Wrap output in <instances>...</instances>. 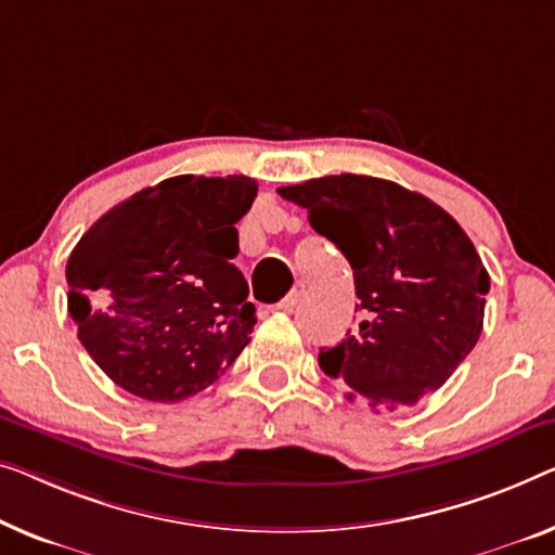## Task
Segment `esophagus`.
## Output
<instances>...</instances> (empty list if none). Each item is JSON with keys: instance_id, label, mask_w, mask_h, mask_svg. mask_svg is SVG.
Listing matches in <instances>:
<instances>
[{"instance_id": "esophagus-1", "label": "esophagus", "mask_w": 555, "mask_h": 555, "mask_svg": "<svg viewBox=\"0 0 555 555\" xmlns=\"http://www.w3.org/2000/svg\"><path fill=\"white\" fill-rule=\"evenodd\" d=\"M304 294H306V286L304 284H296L292 292H288V296L281 304H276V309L279 311H294L296 306L301 304V299H304Z\"/></svg>"}]
</instances>
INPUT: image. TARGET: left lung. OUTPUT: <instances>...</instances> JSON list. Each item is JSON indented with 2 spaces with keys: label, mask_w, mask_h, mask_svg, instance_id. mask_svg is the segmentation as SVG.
Wrapping results in <instances>:
<instances>
[{
  "label": "left lung",
  "mask_w": 555,
  "mask_h": 555,
  "mask_svg": "<svg viewBox=\"0 0 555 555\" xmlns=\"http://www.w3.org/2000/svg\"><path fill=\"white\" fill-rule=\"evenodd\" d=\"M353 269L363 313L319 366L349 401L413 406L474 351L491 279L459 221L396 181L338 173L281 186Z\"/></svg>",
  "instance_id": "obj_1"
}]
</instances>
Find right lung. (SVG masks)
<instances>
[{"label":"right lung","instance_id":"obj_1","mask_svg":"<svg viewBox=\"0 0 555 555\" xmlns=\"http://www.w3.org/2000/svg\"><path fill=\"white\" fill-rule=\"evenodd\" d=\"M249 177H171L96 219L66 261L69 317L96 366L139 399L173 403L217 382L256 324L236 269Z\"/></svg>","mask_w":555,"mask_h":555}]
</instances>
